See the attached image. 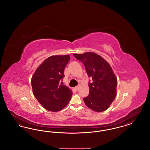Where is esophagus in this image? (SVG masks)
Returning a JSON list of instances; mask_svg holds the SVG:
<instances>
[{"label":"esophagus","mask_w":150,"mask_h":150,"mask_svg":"<svg viewBox=\"0 0 150 150\" xmlns=\"http://www.w3.org/2000/svg\"><path fill=\"white\" fill-rule=\"evenodd\" d=\"M74 89H75V91H78L79 89V86H75V87L74 88Z\"/></svg>","instance_id":"34e87169"}]
</instances>
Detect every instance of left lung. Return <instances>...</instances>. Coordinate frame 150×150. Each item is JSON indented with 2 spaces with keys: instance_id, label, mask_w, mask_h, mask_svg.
<instances>
[{
  "instance_id": "left-lung-1",
  "label": "left lung",
  "mask_w": 150,
  "mask_h": 150,
  "mask_svg": "<svg viewBox=\"0 0 150 150\" xmlns=\"http://www.w3.org/2000/svg\"><path fill=\"white\" fill-rule=\"evenodd\" d=\"M74 56L84 64L88 76L93 80L89 84V95L83 98L86 106L95 112L106 110L116 96L117 78L111 66L93 52Z\"/></svg>"
}]
</instances>
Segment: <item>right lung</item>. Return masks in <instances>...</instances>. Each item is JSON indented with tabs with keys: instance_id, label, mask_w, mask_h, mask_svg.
<instances>
[{
	"instance_id": "add662e5",
	"label": "right lung",
	"mask_w": 150,
	"mask_h": 150,
	"mask_svg": "<svg viewBox=\"0 0 150 150\" xmlns=\"http://www.w3.org/2000/svg\"><path fill=\"white\" fill-rule=\"evenodd\" d=\"M70 56H52L43 61L31 78L33 94L45 109L57 112L66 107L71 100V89L59 84Z\"/></svg>"
}]
</instances>
